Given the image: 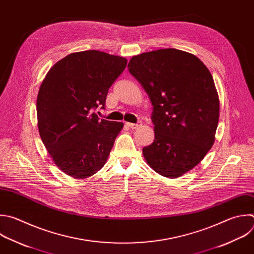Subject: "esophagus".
<instances>
[{
    "label": "esophagus",
    "mask_w": 254,
    "mask_h": 254,
    "mask_svg": "<svg viewBox=\"0 0 254 254\" xmlns=\"http://www.w3.org/2000/svg\"><path fill=\"white\" fill-rule=\"evenodd\" d=\"M127 126L132 129H136L141 126V123H137V124H131V123H127Z\"/></svg>",
    "instance_id": "34e87169"
}]
</instances>
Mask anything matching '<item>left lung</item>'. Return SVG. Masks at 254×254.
<instances>
[{
    "instance_id": "8db88e82",
    "label": "left lung",
    "mask_w": 254,
    "mask_h": 254,
    "mask_svg": "<svg viewBox=\"0 0 254 254\" xmlns=\"http://www.w3.org/2000/svg\"><path fill=\"white\" fill-rule=\"evenodd\" d=\"M127 67L153 107L154 140L142 148L143 157L160 176L180 178L215 139L219 99L212 75L197 57L177 49L134 56Z\"/></svg>"
}]
</instances>
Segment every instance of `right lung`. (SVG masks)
Masks as SVG:
<instances>
[{
	"mask_svg": "<svg viewBox=\"0 0 254 254\" xmlns=\"http://www.w3.org/2000/svg\"><path fill=\"white\" fill-rule=\"evenodd\" d=\"M127 60L101 51L72 53L56 63L37 98L38 127L54 162L65 175L88 179L106 164L123 123L100 120L114 81Z\"/></svg>",
	"mask_w": 254,
	"mask_h": 254,
	"instance_id": "obj_1",
	"label": "right lung"
}]
</instances>
